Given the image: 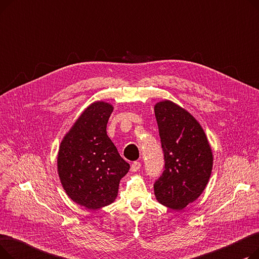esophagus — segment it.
Here are the masks:
<instances>
[{"mask_svg":"<svg viewBox=\"0 0 259 259\" xmlns=\"http://www.w3.org/2000/svg\"><path fill=\"white\" fill-rule=\"evenodd\" d=\"M141 167H142V165H141L140 161H134L133 164L131 165V171L132 172H137V171H139L141 169Z\"/></svg>","mask_w":259,"mask_h":259,"instance_id":"obj_1","label":"esophagus"}]
</instances>
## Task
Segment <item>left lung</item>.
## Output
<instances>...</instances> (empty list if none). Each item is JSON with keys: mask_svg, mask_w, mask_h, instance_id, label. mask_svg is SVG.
Instances as JSON below:
<instances>
[{"mask_svg": "<svg viewBox=\"0 0 259 259\" xmlns=\"http://www.w3.org/2000/svg\"><path fill=\"white\" fill-rule=\"evenodd\" d=\"M165 170L154 183L158 202L180 211L205 190L213 155L205 131L184 108L171 101L154 106Z\"/></svg>", "mask_w": 259, "mask_h": 259, "instance_id": "1", "label": "left lung"}]
</instances>
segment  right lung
<instances>
[{
    "label": "right lung",
    "mask_w": 259,
    "mask_h": 259,
    "mask_svg": "<svg viewBox=\"0 0 259 259\" xmlns=\"http://www.w3.org/2000/svg\"><path fill=\"white\" fill-rule=\"evenodd\" d=\"M112 105L95 102L85 109L63 139L58 171L67 195L77 205L97 210L112 203L130 165L107 135Z\"/></svg>",
    "instance_id": "obj_1"
}]
</instances>
